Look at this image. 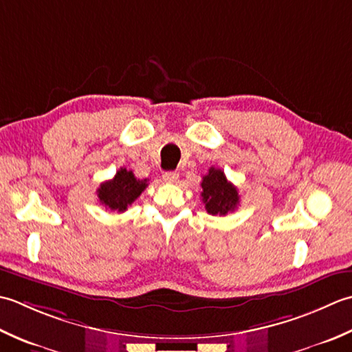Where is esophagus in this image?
Here are the masks:
<instances>
[{"mask_svg": "<svg viewBox=\"0 0 352 352\" xmlns=\"http://www.w3.org/2000/svg\"><path fill=\"white\" fill-rule=\"evenodd\" d=\"M177 177H179L177 171H166V173L162 175L164 182H167V184H175L177 181Z\"/></svg>", "mask_w": 352, "mask_h": 352, "instance_id": "esophagus-1", "label": "esophagus"}]
</instances>
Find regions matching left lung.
I'll return each mask as SVG.
<instances>
[{"instance_id": "obj_1", "label": "left lung", "mask_w": 352, "mask_h": 352, "mask_svg": "<svg viewBox=\"0 0 352 352\" xmlns=\"http://www.w3.org/2000/svg\"><path fill=\"white\" fill-rule=\"evenodd\" d=\"M202 202L205 204V210L212 216H226L232 212L236 205L240 204V196L236 186L228 181L225 173L219 168L211 167L208 175L202 179Z\"/></svg>"}]
</instances>
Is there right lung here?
Instances as JSON below:
<instances>
[{"label":"right lung","instance_id":"1","mask_svg":"<svg viewBox=\"0 0 352 352\" xmlns=\"http://www.w3.org/2000/svg\"><path fill=\"white\" fill-rule=\"evenodd\" d=\"M146 186L147 179H136L132 170L120 168L111 181L100 184L97 196L100 204L106 206V210L124 212L127 206L141 196Z\"/></svg>","mask_w":352,"mask_h":352}]
</instances>
